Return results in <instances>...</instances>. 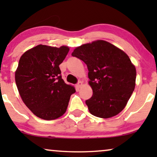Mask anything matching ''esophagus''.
<instances>
[{"label":"esophagus","instance_id":"obj_1","mask_svg":"<svg viewBox=\"0 0 157 157\" xmlns=\"http://www.w3.org/2000/svg\"><path fill=\"white\" fill-rule=\"evenodd\" d=\"M83 85V82L82 81H78V83L76 84V88L77 89H80V88L81 87V86Z\"/></svg>","mask_w":157,"mask_h":157}]
</instances>
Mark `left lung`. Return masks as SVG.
<instances>
[{"label": "left lung", "mask_w": 157, "mask_h": 157, "mask_svg": "<svg viewBox=\"0 0 157 157\" xmlns=\"http://www.w3.org/2000/svg\"><path fill=\"white\" fill-rule=\"evenodd\" d=\"M72 56L86 64L93 95L86 101L89 112L108 119L125 108L134 91L136 68L126 53L105 40H98L74 49Z\"/></svg>", "instance_id": "8db88e82"}]
</instances>
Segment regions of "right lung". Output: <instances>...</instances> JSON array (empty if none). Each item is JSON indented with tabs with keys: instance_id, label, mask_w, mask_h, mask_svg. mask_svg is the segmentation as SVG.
<instances>
[{
	"instance_id": "right-lung-1",
	"label": "right lung",
	"mask_w": 157,
	"mask_h": 157,
	"mask_svg": "<svg viewBox=\"0 0 157 157\" xmlns=\"http://www.w3.org/2000/svg\"><path fill=\"white\" fill-rule=\"evenodd\" d=\"M69 48L38 45L21 56L15 74L23 101L36 117L53 120L67 109L74 87L62 79L59 65Z\"/></svg>"
}]
</instances>
